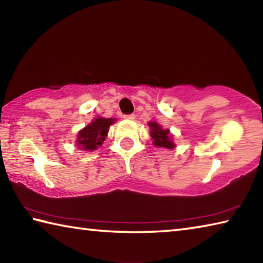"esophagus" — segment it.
<instances>
[{
	"label": "esophagus",
	"instance_id": "1",
	"mask_svg": "<svg viewBox=\"0 0 263 263\" xmlns=\"http://www.w3.org/2000/svg\"><path fill=\"white\" fill-rule=\"evenodd\" d=\"M124 118L127 119V121H133V119L136 118V116L133 115V114H130V115H125V116H124Z\"/></svg>",
	"mask_w": 263,
	"mask_h": 263
}]
</instances>
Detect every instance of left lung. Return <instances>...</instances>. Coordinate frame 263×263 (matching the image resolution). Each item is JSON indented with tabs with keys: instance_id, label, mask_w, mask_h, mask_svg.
Wrapping results in <instances>:
<instances>
[{
	"instance_id": "left-lung-1",
	"label": "left lung",
	"mask_w": 263,
	"mask_h": 263,
	"mask_svg": "<svg viewBox=\"0 0 263 263\" xmlns=\"http://www.w3.org/2000/svg\"><path fill=\"white\" fill-rule=\"evenodd\" d=\"M148 125L151 127V137L153 138V144L158 147L164 148H173L174 142L169 138V130H163V128L155 122H149Z\"/></svg>"
}]
</instances>
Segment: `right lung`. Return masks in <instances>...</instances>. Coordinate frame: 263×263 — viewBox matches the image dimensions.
Masks as SVG:
<instances>
[{"label": "right lung", "instance_id": "add662e5", "mask_svg": "<svg viewBox=\"0 0 263 263\" xmlns=\"http://www.w3.org/2000/svg\"><path fill=\"white\" fill-rule=\"evenodd\" d=\"M115 122L111 118H97L88 126L82 128L78 136L79 148L84 151H94L103 144L108 135L109 126Z\"/></svg>", "mask_w": 263, "mask_h": 263}]
</instances>
